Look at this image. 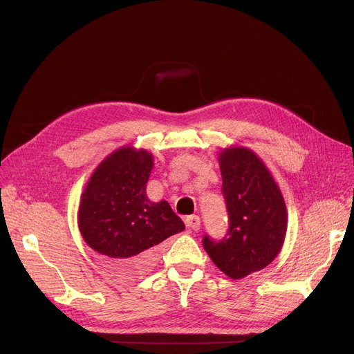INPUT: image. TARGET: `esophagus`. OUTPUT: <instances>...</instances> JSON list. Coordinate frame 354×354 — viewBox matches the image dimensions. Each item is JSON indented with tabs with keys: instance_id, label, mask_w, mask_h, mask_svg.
Segmentation results:
<instances>
[{
	"instance_id": "obj_1",
	"label": "esophagus",
	"mask_w": 354,
	"mask_h": 354,
	"mask_svg": "<svg viewBox=\"0 0 354 354\" xmlns=\"http://www.w3.org/2000/svg\"><path fill=\"white\" fill-rule=\"evenodd\" d=\"M185 224L192 231H198L201 228V218L198 215H191L185 219Z\"/></svg>"
}]
</instances>
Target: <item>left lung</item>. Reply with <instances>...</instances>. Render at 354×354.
Instances as JSON below:
<instances>
[{
    "mask_svg": "<svg viewBox=\"0 0 354 354\" xmlns=\"http://www.w3.org/2000/svg\"><path fill=\"white\" fill-rule=\"evenodd\" d=\"M230 227L202 244L214 264L234 280L266 268L281 251L287 208L280 188L264 162L247 147L222 149L218 156Z\"/></svg>",
    "mask_w": 354,
    "mask_h": 354,
    "instance_id": "8db88e82",
    "label": "left lung"
}]
</instances>
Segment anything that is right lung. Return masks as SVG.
<instances>
[{"label": "right lung", "mask_w": 354, "mask_h": 354, "mask_svg": "<svg viewBox=\"0 0 354 354\" xmlns=\"http://www.w3.org/2000/svg\"><path fill=\"white\" fill-rule=\"evenodd\" d=\"M152 167L151 153L123 146L96 167L80 199L79 230L86 244L124 275L151 270L162 241L185 230L169 203L146 196Z\"/></svg>", "instance_id": "add662e5"}]
</instances>
